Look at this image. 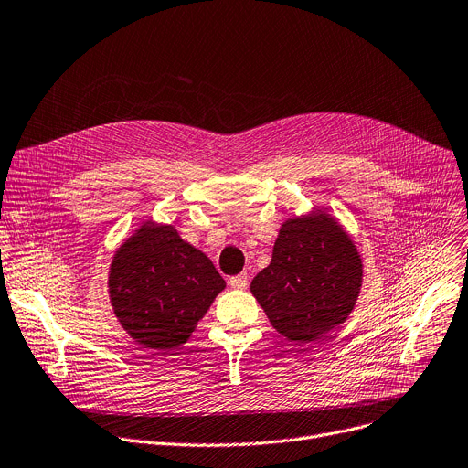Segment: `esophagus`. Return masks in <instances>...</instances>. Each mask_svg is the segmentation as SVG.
Segmentation results:
<instances>
[{"label":"esophagus","mask_w":468,"mask_h":468,"mask_svg":"<svg viewBox=\"0 0 468 468\" xmlns=\"http://www.w3.org/2000/svg\"><path fill=\"white\" fill-rule=\"evenodd\" d=\"M229 286L233 290H244L248 286V278L246 274H237V276H231L229 278Z\"/></svg>","instance_id":"esophagus-1"}]
</instances>
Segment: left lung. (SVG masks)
<instances>
[{
	"label": "left lung",
	"mask_w": 468,
	"mask_h": 468,
	"mask_svg": "<svg viewBox=\"0 0 468 468\" xmlns=\"http://www.w3.org/2000/svg\"><path fill=\"white\" fill-rule=\"evenodd\" d=\"M363 284L352 235L324 207L282 222L271 263L250 292L271 325L297 345H318L345 324Z\"/></svg>",
	"instance_id": "left-lung-1"
}]
</instances>
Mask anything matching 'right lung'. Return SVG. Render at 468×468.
Returning <instances> with one entry per match:
<instances>
[{"label": "right lung", "mask_w": 468, "mask_h": 468, "mask_svg": "<svg viewBox=\"0 0 468 468\" xmlns=\"http://www.w3.org/2000/svg\"><path fill=\"white\" fill-rule=\"evenodd\" d=\"M107 288L114 316L135 342L175 350L190 340L226 280L173 224L146 218L116 248Z\"/></svg>", "instance_id": "right-lung-1"}]
</instances>
